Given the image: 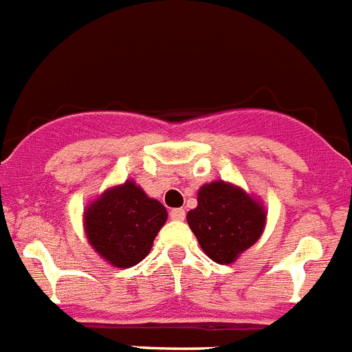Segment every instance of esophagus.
Masks as SVG:
<instances>
[{
    "instance_id": "34e87169",
    "label": "esophagus",
    "mask_w": 352,
    "mask_h": 352,
    "mask_svg": "<svg viewBox=\"0 0 352 352\" xmlns=\"http://www.w3.org/2000/svg\"><path fill=\"white\" fill-rule=\"evenodd\" d=\"M169 217L173 220H185V210H182V208H174V210H170Z\"/></svg>"
}]
</instances>
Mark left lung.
Segmentation results:
<instances>
[{"label": "left lung", "mask_w": 352, "mask_h": 352, "mask_svg": "<svg viewBox=\"0 0 352 352\" xmlns=\"http://www.w3.org/2000/svg\"><path fill=\"white\" fill-rule=\"evenodd\" d=\"M186 222L210 259L231 264L261 238L266 211L243 188L211 182L201 186L197 208L188 211Z\"/></svg>", "instance_id": "obj_1"}]
</instances>
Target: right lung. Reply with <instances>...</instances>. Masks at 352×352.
Here are the masks:
<instances>
[{"label": "right lung", "instance_id": "1", "mask_svg": "<svg viewBox=\"0 0 352 352\" xmlns=\"http://www.w3.org/2000/svg\"><path fill=\"white\" fill-rule=\"evenodd\" d=\"M166 220L164 204L125 182L107 188L84 210V231L98 256L116 268H130L148 256Z\"/></svg>", "mask_w": 352, "mask_h": 352}]
</instances>
